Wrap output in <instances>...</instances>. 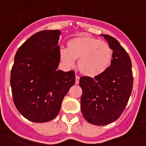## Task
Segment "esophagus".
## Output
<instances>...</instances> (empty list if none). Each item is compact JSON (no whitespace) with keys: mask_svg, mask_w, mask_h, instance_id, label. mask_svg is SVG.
Masks as SVG:
<instances>
[{"mask_svg":"<svg viewBox=\"0 0 146 146\" xmlns=\"http://www.w3.org/2000/svg\"><path fill=\"white\" fill-rule=\"evenodd\" d=\"M79 82H80V77L77 75L75 77V84L76 85L79 84Z\"/></svg>","mask_w":146,"mask_h":146,"instance_id":"1","label":"esophagus"}]
</instances>
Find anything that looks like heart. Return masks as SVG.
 Wrapping results in <instances>:
<instances>
[{
	"instance_id": "1",
	"label": "heart",
	"mask_w": 146,
	"mask_h": 146,
	"mask_svg": "<svg viewBox=\"0 0 146 146\" xmlns=\"http://www.w3.org/2000/svg\"><path fill=\"white\" fill-rule=\"evenodd\" d=\"M68 49L61 48L60 58L66 65L72 66L75 59L82 74L96 77L106 72L113 57L112 47L108 42L89 36H80L69 40Z\"/></svg>"
}]
</instances>
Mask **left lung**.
Returning <instances> with one entry per match:
<instances>
[{
  "instance_id": "obj_1",
  "label": "left lung",
  "mask_w": 146,
  "mask_h": 146,
  "mask_svg": "<svg viewBox=\"0 0 146 146\" xmlns=\"http://www.w3.org/2000/svg\"><path fill=\"white\" fill-rule=\"evenodd\" d=\"M113 51L111 65L102 74L81 77V112L91 124L103 126L116 121L124 110L133 86L129 55L119 42L102 35Z\"/></svg>"
}]
</instances>
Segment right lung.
Wrapping results in <instances>:
<instances>
[{
    "instance_id": "obj_1",
    "label": "right lung",
    "mask_w": 146,
    "mask_h": 146,
    "mask_svg": "<svg viewBox=\"0 0 146 146\" xmlns=\"http://www.w3.org/2000/svg\"><path fill=\"white\" fill-rule=\"evenodd\" d=\"M60 31L44 30L27 39L15 56L10 77L13 101L23 116L36 123L57 116L75 82L73 70H58Z\"/></svg>"
}]
</instances>
